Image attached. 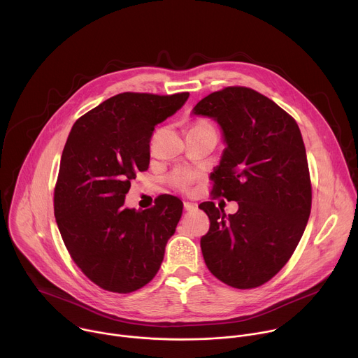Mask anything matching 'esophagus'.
Wrapping results in <instances>:
<instances>
[{
	"label": "esophagus",
	"instance_id": "1",
	"mask_svg": "<svg viewBox=\"0 0 358 358\" xmlns=\"http://www.w3.org/2000/svg\"><path fill=\"white\" fill-rule=\"evenodd\" d=\"M195 208H196V203L188 202V201L184 202V210H185V211H192V210H195Z\"/></svg>",
	"mask_w": 358,
	"mask_h": 358
}]
</instances>
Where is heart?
<instances>
[{"label": "heart", "mask_w": 358, "mask_h": 358, "mask_svg": "<svg viewBox=\"0 0 358 358\" xmlns=\"http://www.w3.org/2000/svg\"><path fill=\"white\" fill-rule=\"evenodd\" d=\"M206 124H207V123L199 122V123H196L194 127L206 126ZM196 177H198V173H196V171H192V170L185 169V167H180V169H176V170L170 174L169 180H170V182H171L176 188H178V189H181V191H188L189 187L192 185V182L196 180Z\"/></svg>", "instance_id": "1"}]
</instances>
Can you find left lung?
I'll list each match as a JSON object with an SVG mask.
<instances>
[{
	"instance_id": "left-lung-1",
	"label": "left lung",
	"mask_w": 358,
	"mask_h": 358,
	"mask_svg": "<svg viewBox=\"0 0 358 358\" xmlns=\"http://www.w3.org/2000/svg\"><path fill=\"white\" fill-rule=\"evenodd\" d=\"M195 116L215 120L227 144L211 174L213 194L238 202L227 215L213 201L201 250L210 272L236 289L258 287L290 259L312 210L306 148L294 119L259 92L229 86L199 100Z\"/></svg>"
}]
</instances>
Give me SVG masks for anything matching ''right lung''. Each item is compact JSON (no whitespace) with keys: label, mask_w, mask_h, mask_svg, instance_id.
<instances>
[{"label":"right lung","mask_w":358,"mask_h":358,"mask_svg":"<svg viewBox=\"0 0 358 358\" xmlns=\"http://www.w3.org/2000/svg\"><path fill=\"white\" fill-rule=\"evenodd\" d=\"M189 93L126 92L79 117L62 151L54 211L73 262L101 289L130 293L160 269L182 202L160 195L144 211L124 208L131 180L150 164L155 127L180 110Z\"/></svg>","instance_id":"1"}]
</instances>
